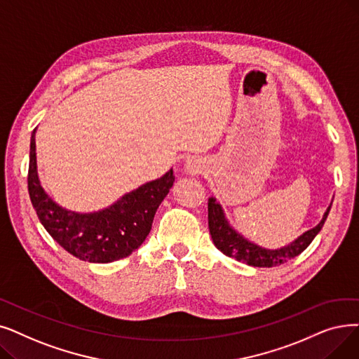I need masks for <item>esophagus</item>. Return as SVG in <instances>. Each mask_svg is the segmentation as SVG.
Returning a JSON list of instances; mask_svg holds the SVG:
<instances>
[{"instance_id": "obj_1", "label": "esophagus", "mask_w": 359, "mask_h": 359, "mask_svg": "<svg viewBox=\"0 0 359 359\" xmlns=\"http://www.w3.org/2000/svg\"><path fill=\"white\" fill-rule=\"evenodd\" d=\"M204 168H205L204 161H202V160L198 158V157H191V158L186 160V163H184L186 173H189V175H192V176L202 173V171H204Z\"/></svg>"}]
</instances>
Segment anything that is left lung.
I'll return each instance as SVG.
<instances>
[{"label":"left lung","mask_w":359,"mask_h":359,"mask_svg":"<svg viewBox=\"0 0 359 359\" xmlns=\"http://www.w3.org/2000/svg\"><path fill=\"white\" fill-rule=\"evenodd\" d=\"M330 208L332 204L325 210L321 222L316 227L304 231L301 236H298L290 243L276 249L259 246L233 229V226L227 220L223 207L215 199V196H211L208 199V227L214 245L226 257L235 258L239 262H246L248 266L252 267H276L298 257L301 252L305 251L324 226Z\"/></svg>","instance_id":"left-lung-1"}]
</instances>
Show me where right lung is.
Wrapping results in <instances>:
<instances>
[{
  "label": "right lung",
  "instance_id": "1",
  "mask_svg": "<svg viewBox=\"0 0 359 359\" xmlns=\"http://www.w3.org/2000/svg\"><path fill=\"white\" fill-rule=\"evenodd\" d=\"M35 133L36 129L30 136L27 188L39 222L51 238L73 257L89 262H113L136 251L149 235L154 215L175 183L173 168L104 210L76 212L58 205L41 186Z\"/></svg>",
  "mask_w": 359,
  "mask_h": 359
}]
</instances>
